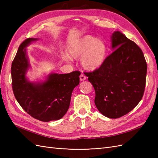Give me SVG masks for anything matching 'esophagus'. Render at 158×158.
I'll return each mask as SVG.
<instances>
[{
  "label": "esophagus",
  "instance_id": "34e87169",
  "mask_svg": "<svg viewBox=\"0 0 158 158\" xmlns=\"http://www.w3.org/2000/svg\"><path fill=\"white\" fill-rule=\"evenodd\" d=\"M85 79H86V77H85L84 75H83L82 74H80V81H84Z\"/></svg>",
  "mask_w": 158,
  "mask_h": 158
}]
</instances>
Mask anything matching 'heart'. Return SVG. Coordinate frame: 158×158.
<instances>
[{"mask_svg": "<svg viewBox=\"0 0 158 158\" xmlns=\"http://www.w3.org/2000/svg\"><path fill=\"white\" fill-rule=\"evenodd\" d=\"M67 54L63 55L66 61L79 59L82 67L88 71H95L102 67L106 59L107 47L103 40L92 35H85L74 41L67 47Z\"/></svg>", "mask_w": 158, "mask_h": 158, "instance_id": "1", "label": "heart"}]
</instances>
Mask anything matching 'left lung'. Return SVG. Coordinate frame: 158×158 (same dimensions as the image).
Masks as SVG:
<instances>
[{
  "label": "left lung",
  "mask_w": 158,
  "mask_h": 158,
  "mask_svg": "<svg viewBox=\"0 0 158 158\" xmlns=\"http://www.w3.org/2000/svg\"><path fill=\"white\" fill-rule=\"evenodd\" d=\"M114 51L98 70L88 73L95 92V106L104 116L117 118L140 102L144 92L147 64L141 49L119 31L111 37Z\"/></svg>",
  "instance_id": "1"
}]
</instances>
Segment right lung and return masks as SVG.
<instances>
[{
    "label": "right lung",
    "instance_id": "add662e5",
    "mask_svg": "<svg viewBox=\"0 0 158 158\" xmlns=\"http://www.w3.org/2000/svg\"><path fill=\"white\" fill-rule=\"evenodd\" d=\"M38 38H27L20 45L11 67L13 92L26 112L44 122L63 117L70 106L73 91L80 83V73H51L44 82H31L26 77L30 64L26 47Z\"/></svg>",
    "mask_w": 158,
    "mask_h": 158
}]
</instances>
